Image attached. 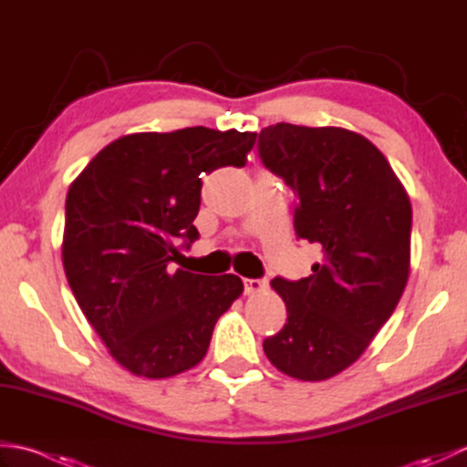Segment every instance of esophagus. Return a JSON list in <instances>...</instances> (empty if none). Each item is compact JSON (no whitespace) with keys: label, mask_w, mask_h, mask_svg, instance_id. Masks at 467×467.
<instances>
[{"label":"esophagus","mask_w":467,"mask_h":467,"mask_svg":"<svg viewBox=\"0 0 467 467\" xmlns=\"http://www.w3.org/2000/svg\"><path fill=\"white\" fill-rule=\"evenodd\" d=\"M266 289V281L261 279H244V293L246 295H254V293H261Z\"/></svg>","instance_id":"1"}]
</instances>
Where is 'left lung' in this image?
Here are the masks:
<instances>
[{"label":"left lung","mask_w":467,"mask_h":467,"mask_svg":"<svg viewBox=\"0 0 467 467\" xmlns=\"http://www.w3.org/2000/svg\"><path fill=\"white\" fill-rule=\"evenodd\" d=\"M259 154L299 201L296 236L323 254L305 279L271 281L286 323L263 349L295 379H331L365 353L408 285L410 196L379 148L347 128L266 126Z\"/></svg>","instance_id":"left-lung-1"}]
</instances>
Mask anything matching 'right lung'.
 Segmentation results:
<instances>
[{"instance_id":"right-lung-1","label":"right lung","mask_w":467,"mask_h":467,"mask_svg":"<svg viewBox=\"0 0 467 467\" xmlns=\"http://www.w3.org/2000/svg\"><path fill=\"white\" fill-rule=\"evenodd\" d=\"M256 132H136L104 146L69 184L62 263L78 305L124 369L166 379L204 359L243 295L236 275L174 269L198 239L202 172L244 166Z\"/></svg>"}]
</instances>
